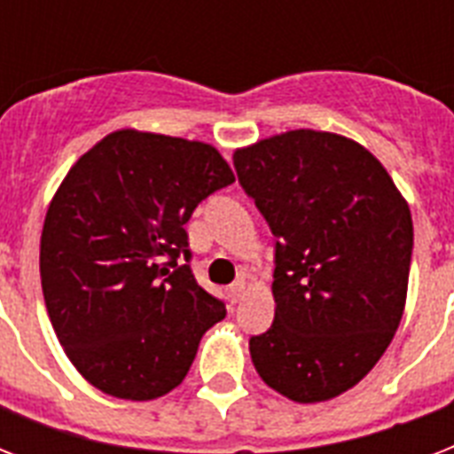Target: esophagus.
I'll list each match as a JSON object with an SVG mask.
<instances>
[{
  "label": "esophagus",
  "instance_id": "obj_1",
  "mask_svg": "<svg viewBox=\"0 0 454 454\" xmlns=\"http://www.w3.org/2000/svg\"><path fill=\"white\" fill-rule=\"evenodd\" d=\"M245 292H247V283H245V280H235V283L228 287V297H231V301L233 303H238L242 301Z\"/></svg>",
  "mask_w": 454,
  "mask_h": 454
}]
</instances>
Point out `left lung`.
Masks as SVG:
<instances>
[{"instance_id":"obj_1","label":"left lung","mask_w":454,"mask_h":454,"mask_svg":"<svg viewBox=\"0 0 454 454\" xmlns=\"http://www.w3.org/2000/svg\"><path fill=\"white\" fill-rule=\"evenodd\" d=\"M233 162L276 235V317L249 339L252 363L290 401H330L377 365L401 325L408 202L372 153L330 131H285Z\"/></svg>"}]
</instances>
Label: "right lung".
Instances as JSON below:
<instances>
[{"instance_id": "right-lung-1", "label": "right lung", "mask_w": 454, "mask_h": 454, "mask_svg": "<svg viewBox=\"0 0 454 454\" xmlns=\"http://www.w3.org/2000/svg\"><path fill=\"white\" fill-rule=\"evenodd\" d=\"M235 181L202 141L120 129L70 167L46 209L39 276L53 332L103 394L153 401L191 370L226 306L198 285L185 223Z\"/></svg>"}]
</instances>
